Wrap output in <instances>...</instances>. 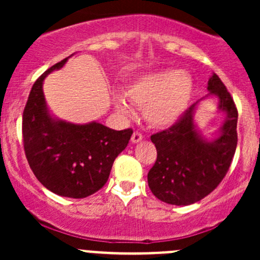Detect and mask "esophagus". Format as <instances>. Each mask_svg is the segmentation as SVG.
Masks as SVG:
<instances>
[{"label": "esophagus", "instance_id": "esophagus-1", "mask_svg": "<svg viewBox=\"0 0 260 260\" xmlns=\"http://www.w3.org/2000/svg\"><path fill=\"white\" fill-rule=\"evenodd\" d=\"M142 138H143L142 133L135 132L132 135V138H131V141H132V143H138V142H140V141H142Z\"/></svg>", "mask_w": 260, "mask_h": 260}]
</instances>
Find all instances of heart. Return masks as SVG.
Here are the masks:
<instances>
[{
  "instance_id": "b5f03b06",
  "label": "heart",
  "mask_w": 260,
  "mask_h": 260,
  "mask_svg": "<svg viewBox=\"0 0 260 260\" xmlns=\"http://www.w3.org/2000/svg\"><path fill=\"white\" fill-rule=\"evenodd\" d=\"M191 78L179 70H164L138 78L127 89L133 104L143 108V117L153 127H170L182 117L192 96ZM118 109L129 112L127 102L118 96Z\"/></svg>"
}]
</instances>
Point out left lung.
I'll return each mask as SVG.
<instances>
[{
  "mask_svg": "<svg viewBox=\"0 0 260 260\" xmlns=\"http://www.w3.org/2000/svg\"><path fill=\"white\" fill-rule=\"evenodd\" d=\"M208 90L217 96L219 109L226 113L219 137L208 141L196 129L193 113L199 102L174 125L151 136L157 159L147 180L152 193L166 204L198 203L217 187L232 165L238 145L237 106L216 74L209 79Z\"/></svg>",
  "mask_w": 260,
  "mask_h": 260,
  "instance_id": "8db88e82",
  "label": "left lung"
}]
</instances>
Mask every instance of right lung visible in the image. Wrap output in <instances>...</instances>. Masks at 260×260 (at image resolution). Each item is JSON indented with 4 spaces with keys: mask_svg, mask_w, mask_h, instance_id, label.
<instances>
[{
    "mask_svg": "<svg viewBox=\"0 0 260 260\" xmlns=\"http://www.w3.org/2000/svg\"><path fill=\"white\" fill-rule=\"evenodd\" d=\"M68 57L49 68L34 83L22 115L23 149L36 179L51 192L83 199L106 185L118 154L133 131H114L101 123L73 124L50 115L44 79Z\"/></svg>",
    "mask_w": 260,
    "mask_h": 260,
    "instance_id": "obj_1",
    "label": "right lung"
}]
</instances>
